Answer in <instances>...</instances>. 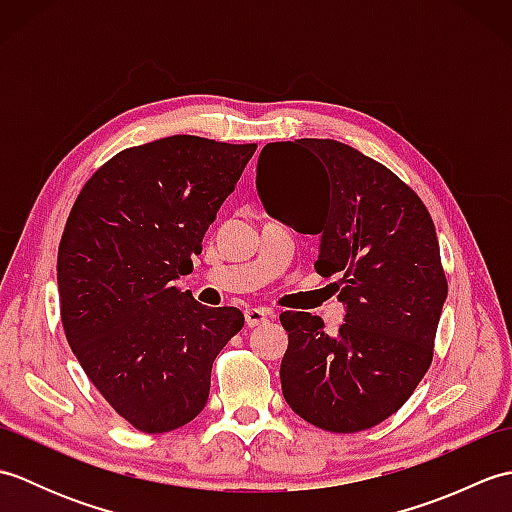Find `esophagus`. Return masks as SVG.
<instances>
[{
    "label": "esophagus",
    "mask_w": 512,
    "mask_h": 512,
    "mask_svg": "<svg viewBox=\"0 0 512 512\" xmlns=\"http://www.w3.org/2000/svg\"><path fill=\"white\" fill-rule=\"evenodd\" d=\"M244 319H246L248 328H257V325H262V323L273 319V312L266 310V308H248L244 312Z\"/></svg>",
    "instance_id": "esophagus-1"
}]
</instances>
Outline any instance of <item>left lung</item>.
Wrapping results in <instances>:
<instances>
[{
  "label": "left lung",
  "mask_w": 512,
  "mask_h": 512,
  "mask_svg": "<svg viewBox=\"0 0 512 512\" xmlns=\"http://www.w3.org/2000/svg\"><path fill=\"white\" fill-rule=\"evenodd\" d=\"M257 191L270 215L321 237L314 268L339 275L347 308L336 336L321 317L281 312L286 402L325 431L376 427L405 405L433 361L449 286L427 206L394 171L330 138L268 143Z\"/></svg>",
  "instance_id": "1"
}]
</instances>
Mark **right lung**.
<instances>
[{
    "mask_svg": "<svg viewBox=\"0 0 512 512\" xmlns=\"http://www.w3.org/2000/svg\"><path fill=\"white\" fill-rule=\"evenodd\" d=\"M257 145L169 136L123 149L83 184L65 222L61 323L83 372L132 427L165 433L204 409L211 367L242 330L176 286Z\"/></svg>",
    "mask_w": 512,
    "mask_h": 512,
    "instance_id": "add662e5",
    "label": "right lung"
}]
</instances>
